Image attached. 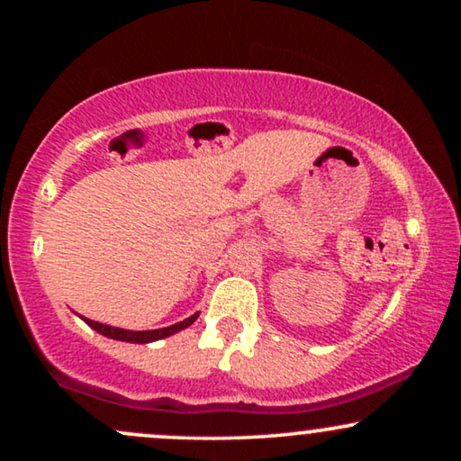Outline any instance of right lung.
I'll list each match as a JSON object with an SVG mask.
<instances>
[{
	"mask_svg": "<svg viewBox=\"0 0 461 461\" xmlns=\"http://www.w3.org/2000/svg\"><path fill=\"white\" fill-rule=\"evenodd\" d=\"M199 312L191 314V317L180 321V323H174L169 327H161V330H150V331H130V330H119V327H111V325H104V323H98V321H92V319H86L87 325L92 327V330H96L98 333H103V336L111 338V339H119V342H131V344H149V342H155V339H163L167 336H174V333H178L182 330H186L188 325H193L194 321H197Z\"/></svg>",
	"mask_w": 461,
	"mask_h": 461,
	"instance_id": "right-lung-1",
	"label": "right lung"
}]
</instances>
